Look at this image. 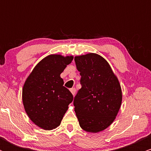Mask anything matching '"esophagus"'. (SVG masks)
<instances>
[{"label":"esophagus","mask_w":151,"mask_h":151,"mask_svg":"<svg viewBox=\"0 0 151 151\" xmlns=\"http://www.w3.org/2000/svg\"><path fill=\"white\" fill-rule=\"evenodd\" d=\"M70 91L72 92V94H73V96H74V94H75V93H76L75 88H72V89H70Z\"/></svg>","instance_id":"34e87169"}]
</instances>
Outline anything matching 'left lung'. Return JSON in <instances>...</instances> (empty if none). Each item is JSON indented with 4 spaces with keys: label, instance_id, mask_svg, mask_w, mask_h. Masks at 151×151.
I'll use <instances>...</instances> for the list:
<instances>
[{
    "label": "left lung",
    "instance_id": "left-lung-1",
    "mask_svg": "<svg viewBox=\"0 0 151 151\" xmlns=\"http://www.w3.org/2000/svg\"><path fill=\"white\" fill-rule=\"evenodd\" d=\"M74 61L81 75V88L73 102L79 126L87 132H99L111 124L119 112L120 84L108 62L97 54L77 56Z\"/></svg>",
    "mask_w": 151,
    "mask_h": 151
}]
</instances>
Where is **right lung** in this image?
Listing matches in <instances>:
<instances>
[{"instance_id": "right-lung-1", "label": "right lung", "mask_w": 151, "mask_h": 151, "mask_svg": "<svg viewBox=\"0 0 151 151\" xmlns=\"http://www.w3.org/2000/svg\"><path fill=\"white\" fill-rule=\"evenodd\" d=\"M72 56L51 55L41 60L26 79L22 89V101L31 121L45 130L60 125L73 95L63 86L60 77Z\"/></svg>"}]
</instances>
